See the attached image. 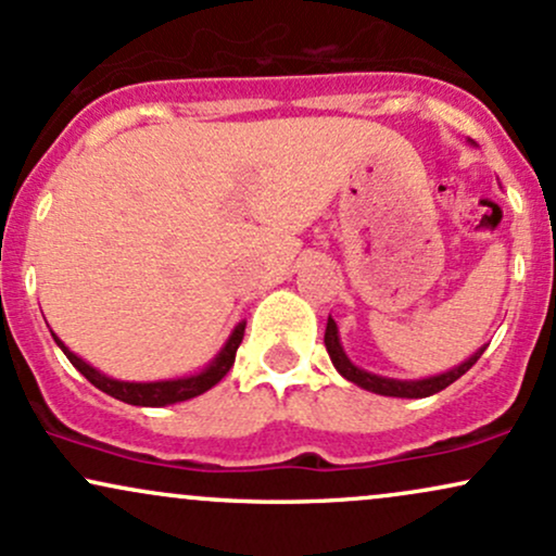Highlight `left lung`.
<instances>
[{"mask_svg": "<svg viewBox=\"0 0 556 556\" xmlns=\"http://www.w3.org/2000/svg\"><path fill=\"white\" fill-rule=\"evenodd\" d=\"M470 143H473V140H470ZM324 344H327L331 363H334V368L340 371V376H344V379L353 381V384H358L361 389H368V392L374 394H384V397H405V400L431 397V394L442 392V389L450 387L452 381L460 379V376L468 371L478 358H481L483 350H486V344H483V348H478L468 361H463L460 366L450 368V371L444 374L424 376V379H389V376L366 371V368L355 366V363L348 358V353H344L342 340H340V329H337V321L331 316L327 321V331H324Z\"/></svg>", "mask_w": 556, "mask_h": 556, "instance_id": "obj_1", "label": "left lung"}]
</instances>
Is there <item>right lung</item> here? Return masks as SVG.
Masks as SVG:
<instances>
[{"instance_id": "add662e5", "label": "right lung", "mask_w": 556, "mask_h": 556, "mask_svg": "<svg viewBox=\"0 0 556 556\" xmlns=\"http://www.w3.org/2000/svg\"><path fill=\"white\" fill-rule=\"evenodd\" d=\"M242 334H245V321L235 324V329L229 331L227 342L222 344L219 353L214 355L201 371L188 374V376H175V379H159V381H123V379H114V376H106L99 368H93L91 363H86L80 355H75L73 350L67 348L60 337L54 334L56 348L67 355V361L73 363L78 371L86 376L88 381L101 392H106L110 397L127 402V405H138V407H167L175 405V402H185V400H193L198 394L208 392L214 384H219L225 379V374L232 368L235 363V353H238Z\"/></svg>"}]
</instances>
